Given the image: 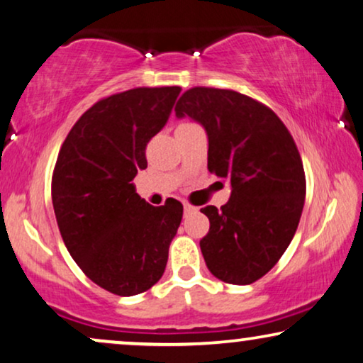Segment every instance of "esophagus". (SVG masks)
Returning <instances> with one entry per match:
<instances>
[{
  "label": "esophagus",
  "mask_w": 363,
  "mask_h": 363,
  "mask_svg": "<svg viewBox=\"0 0 363 363\" xmlns=\"http://www.w3.org/2000/svg\"><path fill=\"white\" fill-rule=\"evenodd\" d=\"M183 210H185V215H188V213H193L196 210L195 206L190 205V203H183Z\"/></svg>",
  "instance_id": "34e87169"
}]
</instances>
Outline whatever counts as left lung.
<instances>
[{
	"instance_id": "8db88e82",
	"label": "left lung",
	"mask_w": 363,
	"mask_h": 363,
	"mask_svg": "<svg viewBox=\"0 0 363 363\" xmlns=\"http://www.w3.org/2000/svg\"><path fill=\"white\" fill-rule=\"evenodd\" d=\"M175 113L205 127L208 170L233 188L220 210L201 208L208 269L228 284H251L276 266L299 225L306 175L294 138L269 107L230 89H188Z\"/></svg>"
}]
</instances>
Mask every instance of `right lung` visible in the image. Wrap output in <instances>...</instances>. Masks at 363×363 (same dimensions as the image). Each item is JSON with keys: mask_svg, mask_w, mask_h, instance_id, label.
Returning <instances> with one entry per match:
<instances>
[{"mask_svg": "<svg viewBox=\"0 0 363 363\" xmlns=\"http://www.w3.org/2000/svg\"><path fill=\"white\" fill-rule=\"evenodd\" d=\"M180 91L137 87L104 97L59 150L51 195L62 241L84 274L112 294L135 296L157 284L182 223L180 201L152 206L132 183Z\"/></svg>", "mask_w": 363, "mask_h": 363, "instance_id": "1", "label": "right lung"}]
</instances>
